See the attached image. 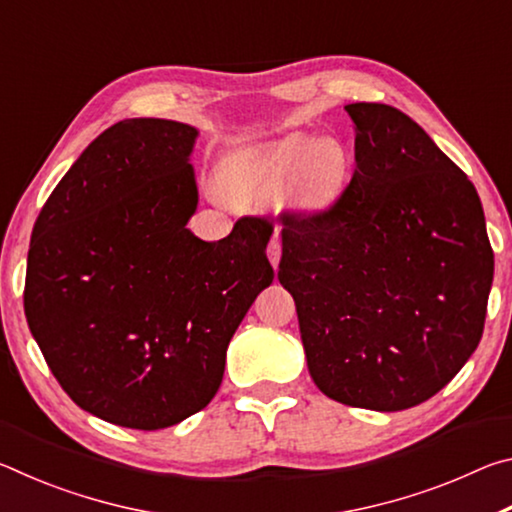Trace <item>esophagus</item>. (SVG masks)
<instances>
[{
  "label": "esophagus",
  "mask_w": 512,
  "mask_h": 512,
  "mask_svg": "<svg viewBox=\"0 0 512 512\" xmlns=\"http://www.w3.org/2000/svg\"><path fill=\"white\" fill-rule=\"evenodd\" d=\"M266 255H268V259H271V264H273V268H277V264H280V255H282V248H280V244H277V241L273 239L271 244H268V248H266Z\"/></svg>",
  "instance_id": "obj_1"
}]
</instances>
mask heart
Listing matches in <instances>:
<instances>
[{
	"instance_id": "heart-1",
	"label": "heart",
	"mask_w": 512,
	"mask_h": 512,
	"mask_svg": "<svg viewBox=\"0 0 512 512\" xmlns=\"http://www.w3.org/2000/svg\"><path fill=\"white\" fill-rule=\"evenodd\" d=\"M345 171L348 153L339 142L296 133L235 153L225 160L221 180L225 192L239 203L257 201L293 185L302 203L320 207L339 192Z\"/></svg>"
}]
</instances>
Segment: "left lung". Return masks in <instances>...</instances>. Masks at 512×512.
<instances>
[{
    "mask_svg": "<svg viewBox=\"0 0 512 512\" xmlns=\"http://www.w3.org/2000/svg\"><path fill=\"white\" fill-rule=\"evenodd\" d=\"M357 126L348 187L282 216L277 280L296 300L316 386L370 411L427 402L481 341L495 273L470 178L386 103L345 106Z\"/></svg>",
    "mask_w": 512,
    "mask_h": 512,
    "instance_id": "1",
    "label": "left lung"
}]
</instances>
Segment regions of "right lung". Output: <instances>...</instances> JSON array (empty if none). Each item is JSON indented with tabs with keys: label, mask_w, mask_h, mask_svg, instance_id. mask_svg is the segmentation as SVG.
Listing matches in <instances>:
<instances>
[{
	"label": "right lung",
	"mask_w": 512,
	"mask_h": 512,
	"mask_svg": "<svg viewBox=\"0 0 512 512\" xmlns=\"http://www.w3.org/2000/svg\"><path fill=\"white\" fill-rule=\"evenodd\" d=\"M194 140L180 121H117L33 225V339L63 391L119 427L164 429L205 409L232 334L273 282L264 216H241L219 241L185 228L198 203Z\"/></svg>",
	"instance_id": "1"
}]
</instances>
